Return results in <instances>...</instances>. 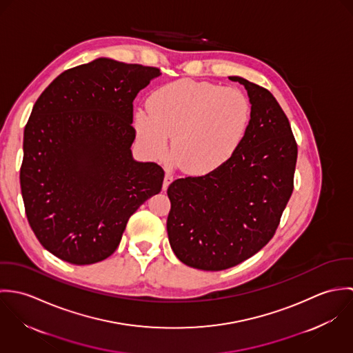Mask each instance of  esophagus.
I'll return each instance as SVG.
<instances>
[{"label":"esophagus","instance_id":"34e87169","mask_svg":"<svg viewBox=\"0 0 353 353\" xmlns=\"http://www.w3.org/2000/svg\"><path fill=\"white\" fill-rule=\"evenodd\" d=\"M174 181V176L170 171L165 172V176H164V182H163V190H167V188L170 186V183Z\"/></svg>","mask_w":353,"mask_h":353}]
</instances>
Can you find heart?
I'll return each instance as SVG.
<instances>
[{"instance_id": "heart-1", "label": "heart", "mask_w": 353, "mask_h": 353, "mask_svg": "<svg viewBox=\"0 0 353 353\" xmlns=\"http://www.w3.org/2000/svg\"><path fill=\"white\" fill-rule=\"evenodd\" d=\"M252 122V103L238 88L179 80L157 88L150 108H139L134 129L143 147L164 156L171 136L181 167L193 175L209 174L242 147Z\"/></svg>"}]
</instances>
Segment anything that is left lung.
Returning <instances> with one entry per match:
<instances>
[{"label": "left lung", "mask_w": 353, "mask_h": 353, "mask_svg": "<svg viewBox=\"0 0 353 353\" xmlns=\"http://www.w3.org/2000/svg\"><path fill=\"white\" fill-rule=\"evenodd\" d=\"M245 85L252 122L238 152L217 170L174 181L167 194L168 241L188 266L224 270L259 252L274 235L294 190L298 145L276 98L252 81Z\"/></svg>", "instance_id": "obj_1"}]
</instances>
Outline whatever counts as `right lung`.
<instances>
[{
	"mask_svg": "<svg viewBox=\"0 0 353 353\" xmlns=\"http://www.w3.org/2000/svg\"><path fill=\"white\" fill-rule=\"evenodd\" d=\"M157 68L98 58L61 73L24 129L21 196L41 245L90 265L117 250L129 217L161 190L164 171L133 159V101Z\"/></svg>",
	"mask_w": 353,
	"mask_h": 353,
	"instance_id": "add662e5",
	"label": "right lung"
}]
</instances>
